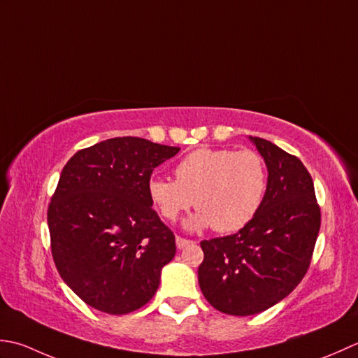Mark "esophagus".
<instances>
[{
    "mask_svg": "<svg viewBox=\"0 0 358 358\" xmlns=\"http://www.w3.org/2000/svg\"><path fill=\"white\" fill-rule=\"evenodd\" d=\"M189 244H193V241L185 239V238H182V236H176V245H178V249H179V250L185 249V247H187V245H189Z\"/></svg>",
    "mask_w": 358,
    "mask_h": 358,
    "instance_id": "obj_1",
    "label": "esophagus"
}]
</instances>
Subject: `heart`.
<instances>
[{"label":"heart","instance_id":"obj_1","mask_svg":"<svg viewBox=\"0 0 358 358\" xmlns=\"http://www.w3.org/2000/svg\"><path fill=\"white\" fill-rule=\"evenodd\" d=\"M266 188V162L257 151L199 148L174 166V180L150 179L148 196L166 221L194 206L198 213L187 221L188 229L211 225L217 233H233L253 220Z\"/></svg>","mask_w":358,"mask_h":358}]
</instances>
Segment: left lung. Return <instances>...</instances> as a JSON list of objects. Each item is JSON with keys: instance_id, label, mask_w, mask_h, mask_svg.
Listing matches in <instances>:
<instances>
[{"instance_id": "left-lung-1", "label": "left lung", "mask_w": 358, "mask_h": 358, "mask_svg": "<svg viewBox=\"0 0 358 358\" xmlns=\"http://www.w3.org/2000/svg\"><path fill=\"white\" fill-rule=\"evenodd\" d=\"M267 166V188L253 220L235 235L202 241L203 296L229 315H253L284 300L310 266L322 213L298 157L250 137Z\"/></svg>"}]
</instances>
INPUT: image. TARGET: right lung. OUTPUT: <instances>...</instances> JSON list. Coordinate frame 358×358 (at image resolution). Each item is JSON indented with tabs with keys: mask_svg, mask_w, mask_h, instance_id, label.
<instances>
[{
	"mask_svg": "<svg viewBox=\"0 0 358 358\" xmlns=\"http://www.w3.org/2000/svg\"><path fill=\"white\" fill-rule=\"evenodd\" d=\"M141 137H114L77 151L48 208L58 273L91 308L123 315L147 304L176 253L173 231L152 210V170L176 156Z\"/></svg>",
	"mask_w": 358,
	"mask_h": 358,
	"instance_id": "obj_1",
	"label": "right lung"
}]
</instances>
